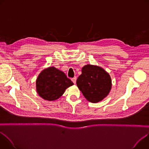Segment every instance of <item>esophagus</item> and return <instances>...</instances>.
Returning a JSON list of instances; mask_svg holds the SVG:
<instances>
[{"label":"esophagus","instance_id":"1","mask_svg":"<svg viewBox=\"0 0 149 149\" xmlns=\"http://www.w3.org/2000/svg\"><path fill=\"white\" fill-rule=\"evenodd\" d=\"M71 80H72V81L74 82V84H75V83H76V81H77V78H76V77H74V78H72Z\"/></svg>","mask_w":149,"mask_h":149}]
</instances>
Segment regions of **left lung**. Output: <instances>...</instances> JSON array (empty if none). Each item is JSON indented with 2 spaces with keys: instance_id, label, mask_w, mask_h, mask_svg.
<instances>
[{
  "instance_id": "8db88e82",
  "label": "left lung",
  "mask_w": 149,
  "mask_h": 149,
  "mask_svg": "<svg viewBox=\"0 0 149 149\" xmlns=\"http://www.w3.org/2000/svg\"><path fill=\"white\" fill-rule=\"evenodd\" d=\"M77 85L85 98L96 103L108 95L112 84L110 75L103 68L88 64L82 67Z\"/></svg>"
}]
</instances>
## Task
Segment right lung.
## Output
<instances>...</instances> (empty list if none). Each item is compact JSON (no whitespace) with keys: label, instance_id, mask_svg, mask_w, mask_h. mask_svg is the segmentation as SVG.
<instances>
[{"label":"right lung","instance_id":"obj_1","mask_svg":"<svg viewBox=\"0 0 149 149\" xmlns=\"http://www.w3.org/2000/svg\"><path fill=\"white\" fill-rule=\"evenodd\" d=\"M74 85L64 72L54 67L42 71L36 81V87L40 97L48 101L58 99L65 90Z\"/></svg>","mask_w":149,"mask_h":149}]
</instances>
